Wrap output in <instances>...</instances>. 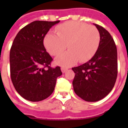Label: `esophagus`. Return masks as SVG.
Listing matches in <instances>:
<instances>
[{
    "instance_id": "obj_1",
    "label": "esophagus",
    "mask_w": 128,
    "mask_h": 128,
    "mask_svg": "<svg viewBox=\"0 0 128 128\" xmlns=\"http://www.w3.org/2000/svg\"><path fill=\"white\" fill-rule=\"evenodd\" d=\"M68 69H67L66 68H64V67H62L61 68V70L62 72H65Z\"/></svg>"
}]
</instances>
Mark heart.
Masks as SVG:
<instances>
[{
  "mask_svg": "<svg viewBox=\"0 0 128 128\" xmlns=\"http://www.w3.org/2000/svg\"><path fill=\"white\" fill-rule=\"evenodd\" d=\"M57 34L49 33L44 43L48 52L56 56L67 47L69 50L58 56L56 63L62 66L74 65L78 60L85 62L91 59L99 47L100 34L98 29L83 22H68L56 28Z\"/></svg>",
  "mask_w": 128,
  "mask_h": 128,
  "instance_id": "heart-1",
  "label": "heart"
}]
</instances>
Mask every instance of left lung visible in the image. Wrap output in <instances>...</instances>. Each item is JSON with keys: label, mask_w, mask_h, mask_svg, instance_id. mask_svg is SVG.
Instances as JSON below:
<instances>
[{"label": "left lung", "mask_w": 128, "mask_h": 128, "mask_svg": "<svg viewBox=\"0 0 128 128\" xmlns=\"http://www.w3.org/2000/svg\"><path fill=\"white\" fill-rule=\"evenodd\" d=\"M100 34L97 50L88 62L72 70L74 91L86 102H94L107 96L112 90L117 77V50L110 33L94 24Z\"/></svg>", "instance_id": "1"}]
</instances>
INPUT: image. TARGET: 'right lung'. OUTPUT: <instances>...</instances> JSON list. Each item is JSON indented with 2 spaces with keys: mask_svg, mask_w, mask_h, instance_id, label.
I'll use <instances>...</instances> for the list:
<instances>
[{
  "mask_svg": "<svg viewBox=\"0 0 128 128\" xmlns=\"http://www.w3.org/2000/svg\"><path fill=\"white\" fill-rule=\"evenodd\" d=\"M60 20H36L23 27L16 35L10 54V74L16 90L24 99L40 102L53 93L60 66L50 67L53 59L43 41L49 29Z\"/></svg>",
  "mask_w": 128,
  "mask_h": 128,
  "instance_id": "1",
  "label": "right lung"
}]
</instances>
